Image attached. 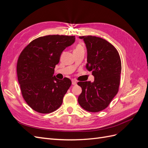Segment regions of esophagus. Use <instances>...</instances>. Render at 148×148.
I'll return each instance as SVG.
<instances>
[{
  "mask_svg": "<svg viewBox=\"0 0 148 148\" xmlns=\"http://www.w3.org/2000/svg\"><path fill=\"white\" fill-rule=\"evenodd\" d=\"M71 83H72L73 85H76V84H77V82H76L75 80H72V81H71Z\"/></svg>",
  "mask_w": 148,
  "mask_h": 148,
  "instance_id": "esophagus-1",
  "label": "esophagus"
}]
</instances>
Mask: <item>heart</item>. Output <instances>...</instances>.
Wrapping results in <instances>:
<instances>
[{
  "label": "heart",
  "instance_id": "heart-1",
  "mask_svg": "<svg viewBox=\"0 0 148 148\" xmlns=\"http://www.w3.org/2000/svg\"><path fill=\"white\" fill-rule=\"evenodd\" d=\"M82 49H83V47L80 45V44H78V45H77V46H76L75 49H74V51H79V50H82Z\"/></svg>",
  "mask_w": 148,
  "mask_h": 148
}]
</instances>
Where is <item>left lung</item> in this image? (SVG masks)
I'll return each instance as SVG.
<instances>
[{"label":"left lung","instance_id":"obj_1","mask_svg":"<svg viewBox=\"0 0 148 148\" xmlns=\"http://www.w3.org/2000/svg\"><path fill=\"white\" fill-rule=\"evenodd\" d=\"M87 49L86 69L92 71L95 81L78 82L82 92L78 101L91 112L104 110L117 95L122 63L117 49L106 39L92 36H79Z\"/></svg>","mask_w":148,"mask_h":148}]
</instances>
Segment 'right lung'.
<instances>
[{
  "label": "right lung",
  "mask_w": 148,
  "mask_h": 148,
  "mask_svg": "<svg viewBox=\"0 0 148 148\" xmlns=\"http://www.w3.org/2000/svg\"><path fill=\"white\" fill-rule=\"evenodd\" d=\"M72 36L48 35L31 41L21 52L17 77L24 99L33 110L48 114L62 105L71 80H60L54 73L61 53L75 42Z\"/></svg>",
  "instance_id": "add662e5"
}]
</instances>
